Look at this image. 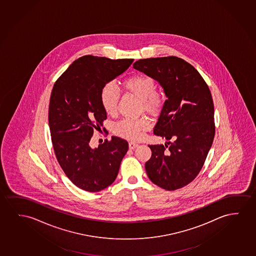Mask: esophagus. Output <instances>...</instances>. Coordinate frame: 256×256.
Returning <instances> with one entry per match:
<instances>
[{
	"mask_svg": "<svg viewBox=\"0 0 256 256\" xmlns=\"http://www.w3.org/2000/svg\"><path fill=\"white\" fill-rule=\"evenodd\" d=\"M138 144L137 143H134V142H130L129 143V148L130 149H135V148H138Z\"/></svg>",
	"mask_w": 256,
	"mask_h": 256,
	"instance_id": "1",
	"label": "esophagus"
}]
</instances>
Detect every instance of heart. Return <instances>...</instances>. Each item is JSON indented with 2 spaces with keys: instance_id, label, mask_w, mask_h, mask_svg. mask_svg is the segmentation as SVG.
<instances>
[{
  "instance_id": "b5f03b06",
  "label": "heart",
  "mask_w": 256,
  "mask_h": 256,
  "mask_svg": "<svg viewBox=\"0 0 256 256\" xmlns=\"http://www.w3.org/2000/svg\"><path fill=\"white\" fill-rule=\"evenodd\" d=\"M122 86L126 92L134 94L141 100V108L150 115H156L160 112L165 98L156 90L154 80L146 76H134L124 80ZM102 106L108 115H114L118 110L119 102L118 91L110 83L102 88L100 94ZM149 124L146 119H124L116 124V134L120 137L132 140L140 138L141 134L146 130Z\"/></svg>"
}]
</instances>
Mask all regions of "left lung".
Listing matches in <instances>:
<instances>
[{
	"mask_svg": "<svg viewBox=\"0 0 256 256\" xmlns=\"http://www.w3.org/2000/svg\"><path fill=\"white\" fill-rule=\"evenodd\" d=\"M134 68L157 80L166 99L154 134L165 146H148L146 162L149 179L166 190L186 186L206 162L215 135L212 98L204 80L193 66L170 56L140 60Z\"/></svg>",
	"mask_w": 256,
	"mask_h": 256,
	"instance_id": "left-lung-1",
	"label": "left lung"
}]
</instances>
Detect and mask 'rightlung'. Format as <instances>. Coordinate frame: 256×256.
I'll return each mask as SVG.
<instances>
[{
	"instance_id": "obj_1",
	"label": "right lung",
	"mask_w": 256,
	"mask_h": 256,
	"mask_svg": "<svg viewBox=\"0 0 256 256\" xmlns=\"http://www.w3.org/2000/svg\"><path fill=\"white\" fill-rule=\"evenodd\" d=\"M132 62L86 55L72 62L54 84L48 115L54 152L66 176L83 190L98 192L110 186L128 151V142L118 137L96 148L90 140L107 118L102 88Z\"/></svg>"
}]
</instances>
